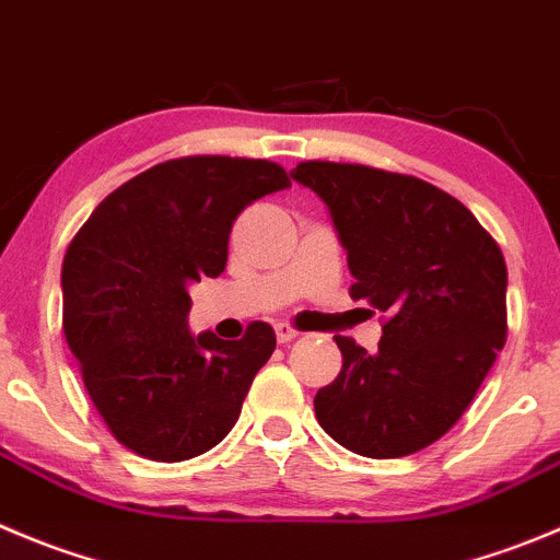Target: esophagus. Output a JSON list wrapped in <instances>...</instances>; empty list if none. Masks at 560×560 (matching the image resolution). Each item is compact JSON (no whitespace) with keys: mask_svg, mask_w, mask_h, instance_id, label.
<instances>
[{"mask_svg":"<svg viewBox=\"0 0 560 560\" xmlns=\"http://www.w3.org/2000/svg\"><path fill=\"white\" fill-rule=\"evenodd\" d=\"M275 335H277V340H280V343H291V340H294L300 332H296L294 327H289V324H277Z\"/></svg>","mask_w":560,"mask_h":560,"instance_id":"esophagus-1","label":"esophagus"}]
</instances>
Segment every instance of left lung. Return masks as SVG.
I'll return each instance as SVG.
<instances>
[{"instance_id": "obj_1", "label": "left lung", "mask_w": 560, "mask_h": 560, "mask_svg": "<svg viewBox=\"0 0 560 560\" xmlns=\"http://www.w3.org/2000/svg\"><path fill=\"white\" fill-rule=\"evenodd\" d=\"M354 277L351 300L387 316L374 354L335 335L343 369L313 398L335 443L371 459L436 443L470 407L505 343V260L448 191L363 164L302 162Z\"/></svg>"}]
</instances>
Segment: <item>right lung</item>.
<instances>
[{
	"mask_svg": "<svg viewBox=\"0 0 560 560\" xmlns=\"http://www.w3.org/2000/svg\"><path fill=\"white\" fill-rule=\"evenodd\" d=\"M291 186L264 159L189 156L117 186L62 260V327L112 434L153 462H184L233 429L275 329L191 335L189 285L220 277L236 217Z\"/></svg>",
	"mask_w": 560,
	"mask_h": 560,
	"instance_id": "add662e5",
	"label": "right lung"
}]
</instances>
